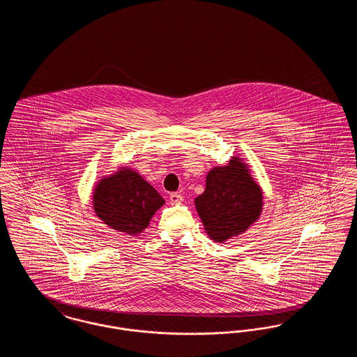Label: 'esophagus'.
Instances as JSON below:
<instances>
[{
    "label": "esophagus",
    "mask_w": 357,
    "mask_h": 357,
    "mask_svg": "<svg viewBox=\"0 0 357 357\" xmlns=\"http://www.w3.org/2000/svg\"><path fill=\"white\" fill-rule=\"evenodd\" d=\"M170 202L172 204H182L183 202V197L181 195V194H178V192H172V194H170Z\"/></svg>",
    "instance_id": "1"
}]
</instances>
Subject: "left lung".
Segmentation results:
<instances>
[{
	"label": "left lung",
	"mask_w": 357,
	"mask_h": 357,
	"mask_svg": "<svg viewBox=\"0 0 357 357\" xmlns=\"http://www.w3.org/2000/svg\"><path fill=\"white\" fill-rule=\"evenodd\" d=\"M195 207L207 236L215 242L245 233L262 211V190L252 178L248 165L237 156L227 166L214 167L206 176L204 194Z\"/></svg>",
	"instance_id": "1"
}]
</instances>
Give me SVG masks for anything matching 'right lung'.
I'll return each mask as SVG.
<instances>
[{
  "mask_svg": "<svg viewBox=\"0 0 357 357\" xmlns=\"http://www.w3.org/2000/svg\"><path fill=\"white\" fill-rule=\"evenodd\" d=\"M93 210L111 229L135 236L150 223L165 199L137 172L121 167L93 190Z\"/></svg>",
  "mask_w": 357,
  "mask_h": 357,
  "instance_id": "obj_1",
  "label": "right lung"
}]
</instances>
